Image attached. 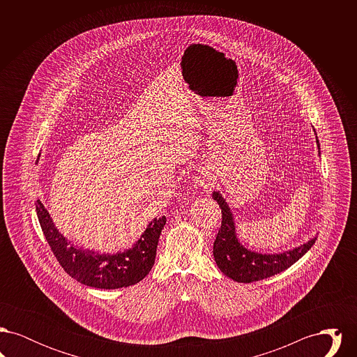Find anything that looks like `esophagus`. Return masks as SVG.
<instances>
[{
  "label": "esophagus",
  "instance_id": "esophagus-1",
  "mask_svg": "<svg viewBox=\"0 0 357 357\" xmlns=\"http://www.w3.org/2000/svg\"><path fill=\"white\" fill-rule=\"evenodd\" d=\"M199 185L206 191H211V188L217 185V176L210 171H204L199 176Z\"/></svg>",
  "mask_w": 357,
  "mask_h": 357
}]
</instances>
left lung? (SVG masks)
Wrapping results in <instances>:
<instances>
[{
  "label": "left lung",
  "mask_w": 357,
  "mask_h": 357,
  "mask_svg": "<svg viewBox=\"0 0 357 357\" xmlns=\"http://www.w3.org/2000/svg\"><path fill=\"white\" fill-rule=\"evenodd\" d=\"M316 142L320 153V143L317 136ZM213 198L218 202L222 210L221 229L213 248L214 259L220 271L237 282L249 284L284 272L305 255L317 239V237L310 238L305 243L282 253L272 255L253 252L239 242L234 215L221 192L214 191Z\"/></svg>",
  "instance_id": "8db88e82"
}]
</instances>
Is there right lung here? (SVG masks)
<instances>
[{"instance_id": "right-lung-1", "label": "right lung", "mask_w": 357, "mask_h": 357, "mask_svg": "<svg viewBox=\"0 0 357 357\" xmlns=\"http://www.w3.org/2000/svg\"><path fill=\"white\" fill-rule=\"evenodd\" d=\"M43 233L61 268L80 284L98 289L127 288L142 281L153 269L166 217L153 218L132 248L118 253H99L73 245L52 221L48 210L36 201Z\"/></svg>"}]
</instances>
